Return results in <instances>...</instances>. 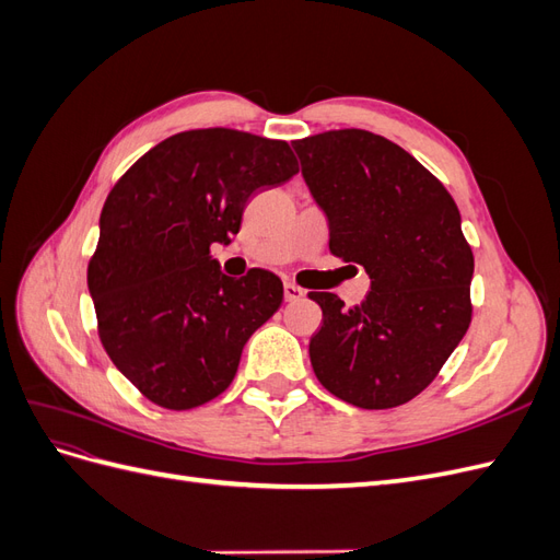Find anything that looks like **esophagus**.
Masks as SVG:
<instances>
[{
	"label": "esophagus",
	"mask_w": 560,
	"mask_h": 560,
	"mask_svg": "<svg viewBox=\"0 0 560 560\" xmlns=\"http://www.w3.org/2000/svg\"><path fill=\"white\" fill-rule=\"evenodd\" d=\"M303 294L301 287L299 284H294V282H284V301H299Z\"/></svg>",
	"instance_id": "34e87169"
}]
</instances>
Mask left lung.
<instances>
[{
	"mask_svg": "<svg viewBox=\"0 0 560 560\" xmlns=\"http://www.w3.org/2000/svg\"><path fill=\"white\" fill-rule=\"evenodd\" d=\"M292 147L327 214L331 254L371 278L354 308L308 294L322 308L313 371L338 399L395 409L436 378L469 329L474 254L460 210L428 167L381 135L327 130Z\"/></svg>",
	"mask_w": 560,
	"mask_h": 560,
	"instance_id": "obj_1",
	"label": "left lung"
}]
</instances>
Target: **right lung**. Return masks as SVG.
<instances>
[{
	"label": "right lung",
	"mask_w": 560,
	"mask_h": 560,
	"mask_svg": "<svg viewBox=\"0 0 560 560\" xmlns=\"http://www.w3.org/2000/svg\"><path fill=\"white\" fill-rule=\"evenodd\" d=\"M296 173L282 140L202 128L149 149L114 184L89 290L109 360L149 401L196 409L235 378L247 338L280 308L282 282L264 268L224 276L210 245H229L247 200Z\"/></svg>",
	"instance_id": "obj_1"
}]
</instances>
